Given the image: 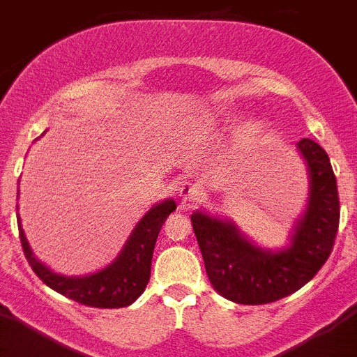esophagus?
I'll use <instances>...</instances> for the list:
<instances>
[{
    "instance_id": "esophagus-1",
    "label": "esophagus",
    "mask_w": 357,
    "mask_h": 357,
    "mask_svg": "<svg viewBox=\"0 0 357 357\" xmlns=\"http://www.w3.org/2000/svg\"><path fill=\"white\" fill-rule=\"evenodd\" d=\"M176 191H178V197H181L184 202H193L202 195L200 184L191 181V178L182 181L181 184H178V188H176Z\"/></svg>"
}]
</instances>
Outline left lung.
Returning a JSON list of instances; mask_svg holds the SVG:
<instances>
[{
    "label": "left lung",
    "mask_w": 357,
    "mask_h": 357,
    "mask_svg": "<svg viewBox=\"0 0 357 357\" xmlns=\"http://www.w3.org/2000/svg\"><path fill=\"white\" fill-rule=\"evenodd\" d=\"M296 148L307 166L309 195L288 247L263 248L230 220L202 209L191 214L211 284L236 304L259 305L291 295L317 275L334 247L340 200L329 155L311 139H301Z\"/></svg>",
    "instance_id": "1"
}]
</instances>
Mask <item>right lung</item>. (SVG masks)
<instances>
[{"label": "right lung", "instance_id": "add662e5", "mask_svg": "<svg viewBox=\"0 0 357 357\" xmlns=\"http://www.w3.org/2000/svg\"><path fill=\"white\" fill-rule=\"evenodd\" d=\"M175 209L176 204L173 198H166L155 204L134 227L118 257L102 270L84 277H68L55 273L46 264L40 263L28 245L24 230L21 227V218L17 216L19 238H21V245H23L24 255L31 270L44 284L55 289L56 293L68 296L78 304L91 305V307H127L132 302L137 301V296L146 288L157 236H159L164 220Z\"/></svg>", "mask_w": 357, "mask_h": 357}]
</instances>
